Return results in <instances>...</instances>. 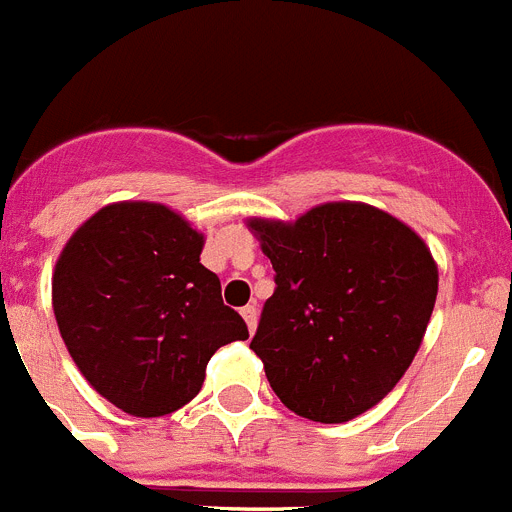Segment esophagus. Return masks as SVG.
I'll return each mask as SVG.
<instances>
[{"label": "esophagus", "mask_w": 512, "mask_h": 512, "mask_svg": "<svg viewBox=\"0 0 512 512\" xmlns=\"http://www.w3.org/2000/svg\"><path fill=\"white\" fill-rule=\"evenodd\" d=\"M241 314L248 325V332L253 335V330H256V320H259V312H256V307H253V304H248V307L241 309Z\"/></svg>", "instance_id": "1"}]
</instances>
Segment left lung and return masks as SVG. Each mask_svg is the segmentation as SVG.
<instances>
[{"label":"left lung","instance_id":"1","mask_svg":"<svg viewBox=\"0 0 512 512\" xmlns=\"http://www.w3.org/2000/svg\"><path fill=\"white\" fill-rule=\"evenodd\" d=\"M276 289L251 350L281 403L342 424L373 409L409 370L439 274L426 243L365 203H325L294 223L248 220Z\"/></svg>","mask_w":512,"mask_h":512}]
</instances>
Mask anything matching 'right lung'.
<instances>
[{"instance_id":"add662e5","label":"right lung","mask_w":512,"mask_h":512,"mask_svg":"<svg viewBox=\"0 0 512 512\" xmlns=\"http://www.w3.org/2000/svg\"><path fill=\"white\" fill-rule=\"evenodd\" d=\"M203 233L159 203H114L70 236L53 274L65 348L86 381L131 416L172 414L198 396L213 353L246 340Z\"/></svg>"}]
</instances>
